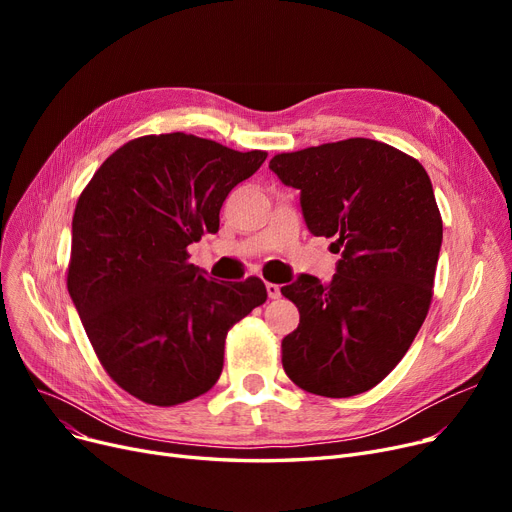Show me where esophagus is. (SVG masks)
<instances>
[{"instance_id": "34e87169", "label": "esophagus", "mask_w": 512, "mask_h": 512, "mask_svg": "<svg viewBox=\"0 0 512 512\" xmlns=\"http://www.w3.org/2000/svg\"><path fill=\"white\" fill-rule=\"evenodd\" d=\"M265 288H267V297H270V299H280L282 290H280V286H278V284H274V282H267V284H265Z\"/></svg>"}]
</instances>
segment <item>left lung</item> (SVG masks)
I'll list each match as a JSON object with an SVG mask.
<instances>
[{
    "instance_id": "left-lung-1",
    "label": "left lung",
    "mask_w": 512,
    "mask_h": 512,
    "mask_svg": "<svg viewBox=\"0 0 512 512\" xmlns=\"http://www.w3.org/2000/svg\"><path fill=\"white\" fill-rule=\"evenodd\" d=\"M270 170L301 191L309 232L334 236L342 253L328 284L301 274L282 286L301 313L282 340L284 371L311 394L367 392L405 357L432 303L442 247L432 180L371 139L280 153Z\"/></svg>"
}]
</instances>
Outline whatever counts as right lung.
<instances>
[{"mask_svg": "<svg viewBox=\"0 0 512 512\" xmlns=\"http://www.w3.org/2000/svg\"><path fill=\"white\" fill-rule=\"evenodd\" d=\"M265 157L149 134L107 157L78 197L68 292L103 369L147 405L211 390L228 330L267 299L259 278L215 282L186 251L220 230L228 193Z\"/></svg>", "mask_w": 512, "mask_h": 512, "instance_id": "right-lung-1", "label": "right lung"}]
</instances>
